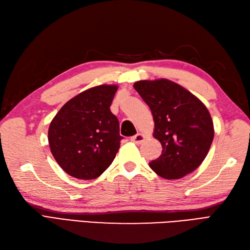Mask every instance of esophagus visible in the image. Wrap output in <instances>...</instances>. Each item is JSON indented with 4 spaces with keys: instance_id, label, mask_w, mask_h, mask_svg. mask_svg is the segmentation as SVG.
<instances>
[{
    "instance_id": "1",
    "label": "esophagus",
    "mask_w": 250,
    "mask_h": 250,
    "mask_svg": "<svg viewBox=\"0 0 250 250\" xmlns=\"http://www.w3.org/2000/svg\"><path fill=\"white\" fill-rule=\"evenodd\" d=\"M144 140H145V135L142 134V133H137L136 135L131 137V142H133L134 144H136V145L142 144V143L144 142Z\"/></svg>"
}]
</instances>
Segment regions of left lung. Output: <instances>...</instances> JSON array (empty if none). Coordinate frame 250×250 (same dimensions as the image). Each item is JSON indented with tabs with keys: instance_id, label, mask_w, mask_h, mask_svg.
Returning <instances> with one entry per match:
<instances>
[{
	"instance_id": "obj_1",
	"label": "left lung",
	"mask_w": 250,
	"mask_h": 250,
	"mask_svg": "<svg viewBox=\"0 0 250 250\" xmlns=\"http://www.w3.org/2000/svg\"><path fill=\"white\" fill-rule=\"evenodd\" d=\"M149 106L162 153L149 162L156 174L179 179L203 162L214 139V124L208 109L189 90L169 79L140 81L133 84Z\"/></svg>"
}]
</instances>
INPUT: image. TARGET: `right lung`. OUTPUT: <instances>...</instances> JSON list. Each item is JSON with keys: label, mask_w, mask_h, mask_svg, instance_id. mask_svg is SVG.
Wrapping results in <instances>:
<instances>
[{"label": "right lung", "mask_w": 250, "mask_h": 250, "mask_svg": "<svg viewBox=\"0 0 250 250\" xmlns=\"http://www.w3.org/2000/svg\"><path fill=\"white\" fill-rule=\"evenodd\" d=\"M117 84H100L77 94L51 120L48 142L63 171L78 179L99 177L111 162L122 137L109 107Z\"/></svg>", "instance_id": "obj_1"}]
</instances>
